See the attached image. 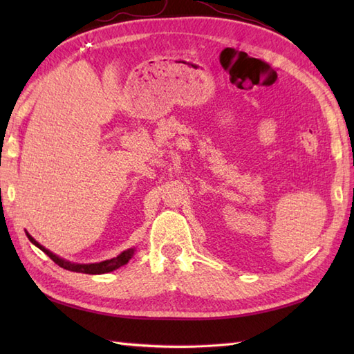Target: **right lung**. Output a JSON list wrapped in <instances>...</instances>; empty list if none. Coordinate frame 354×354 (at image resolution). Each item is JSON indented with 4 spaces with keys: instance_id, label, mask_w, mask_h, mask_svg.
Listing matches in <instances>:
<instances>
[{
    "instance_id": "1",
    "label": "right lung",
    "mask_w": 354,
    "mask_h": 354,
    "mask_svg": "<svg viewBox=\"0 0 354 354\" xmlns=\"http://www.w3.org/2000/svg\"><path fill=\"white\" fill-rule=\"evenodd\" d=\"M26 234L28 237L30 242H32L35 246L39 248V250L42 252H45L48 255V257L56 263V265H59L61 268L66 269V270H71V272H80V274H91V275H95V274H108V272H112V270H115L118 268L124 266L127 261H129L132 259V255L135 252L133 248H131V250L127 251H123L120 255H117V257L111 259V260H103L100 263H73V261H68L65 260L62 257H59V255L53 254L50 250H47V248L42 246L39 242H36V240L28 234V232L26 231Z\"/></svg>"
}]
</instances>
